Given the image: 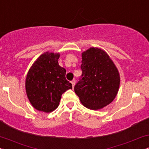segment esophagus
Listing matches in <instances>:
<instances>
[{
	"mask_svg": "<svg viewBox=\"0 0 149 149\" xmlns=\"http://www.w3.org/2000/svg\"><path fill=\"white\" fill-rule=\"evenodd\" d=\"M71 84H72V86H73V88H74V86H75V84H76V80H73L72 81H71Z\"/></svg>",
	"mask_w": 149,
	"mask_h": 149,
	"instance_id": "obj_1",
	"label": "esophagus"
}]
</instances>
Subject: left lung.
I'll list each match as a JSON object with an SVG mask.
<instances>
[{"label":"left lung","instance_id":"left-lung-1","mask_svg":"<svg viewBox=\"0 0 149 149\" xmlns=\"http://www.w3.org/2000/svg\"><path fill=\"white\" fill-rule=\"evenodd\" d=\"M82 75L74 87L83 105L98 110L111 103L117 95L120 75L103 49L91 47L82 53Z\"/></svg>","mask_w":149,"mask_h":149}]
</instances>
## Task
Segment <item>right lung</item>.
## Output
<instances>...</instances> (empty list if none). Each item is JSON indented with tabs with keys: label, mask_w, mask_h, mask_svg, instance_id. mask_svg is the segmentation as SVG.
<instances>
[{
	"label": "right lung",
	"mask_w": 149,
	"mask_h": 149,
	"mask_svg": "<svg viewBox=\"0 0 149 149\" xmlns=\"http://www.w3.org/2000/svg\"><path fill=\"white\" fill-rule=\"evenodd\" d=\"M59 53L46 52L27 73L25 88L31 105L40 111L52 112L59 106L62 94L72 85L66 79V69L58 64Z\"/></svg>",
	"instance_id": "obj_1"
}]
</instances>
